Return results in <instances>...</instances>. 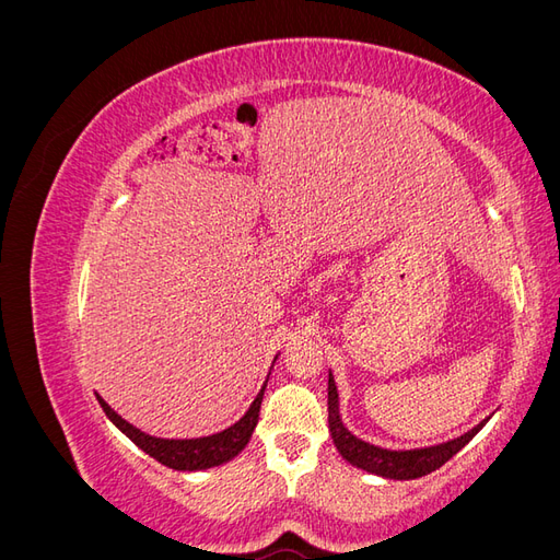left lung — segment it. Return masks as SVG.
Here are the masks:
<instances>
[{"instance_id": "left-lung-1", "label": "left lung", "mask_w": 560, "mask_h": 560, "mask_svg": "<svg viewBox=\"0 0 560 560\" xmlns=\"http://www.w3.org/2000/svg\"><path fill=\"white\" fill-rule=\"evenodd\" d=\"M488 422L481 420L477 428H471L469 432L460 434L457 439H451V442L428 446V448H411V451H389L381 448L376 444L362 442L360 436H354L341 420V411H338V389L334 383V376L329 371V432L338 453L343 455V460L350 465L360 467L369 474H376V477L383 479H395V481H409V479H420L425 474L434 471L448 463L451 457L465 448L474 434H477Z\"/></svg>"}]
</instances>
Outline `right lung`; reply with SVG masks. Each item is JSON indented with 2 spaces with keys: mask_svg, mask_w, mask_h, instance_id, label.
Returning <instances> with one entry per match:
<instances>
[{
  "mask_svg": "<svg viewBox=\"0 0 560 560\" xmlns=\"http://www.w3.org/2000/svg\"><path fill=\"white\" fill-rule=\"evenodd\" d=\"M266 383H268V378H266ZM266 383L261 387V393L257 395V399L252 401L247 413L238 422H233L231 428H226L222 432L210 434V436H198V439L151 436L135 425H130V422L118 416L100 395H97V401H100V406H103V411L107 413V418L114 422V425L121 430L135 446H140L144 453L154 457V460H159L161 465L171 467V469H177V471H198V469H210V467H219V465L233 460V457L247 446V442L252 439V432L259 422V409H261Z\"/></svg>",
  "mask_w": 560,
  "mask_h": 560,
  "instance_id": "add662e5",
  "label": "right lung"
}]
</instances>
